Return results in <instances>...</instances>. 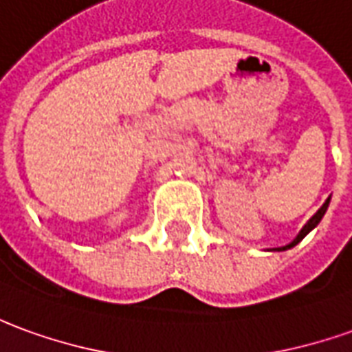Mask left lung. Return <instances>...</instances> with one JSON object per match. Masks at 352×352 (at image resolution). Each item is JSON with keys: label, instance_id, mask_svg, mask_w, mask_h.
<instances>
[{"label": "left lung", "instance_id": "8db88e82", "mask_svg": "<svg viewBox=\"0 0 352 352\" xmlns=\"http://www.w3.org/2000/svg\"><path fill=\"white\" fill-rule=\"evenodd\" d=\"M328 206H330V198L324 201V204H322L320 210L316 211L313 217L307 221V225H305V227L301 228V232H299V234H297L296 238H294V242H289V244H287V245H282V248H274V252H284V250H289V248H294V245L299 244V242L303 240L305 236L309 234V232H311V230H313V228L316 227L318 223H320L322 217H324V213H326V210H328Z\"/></svg>", "mask_w": 352, "mask_h": 352}]
</instances>
